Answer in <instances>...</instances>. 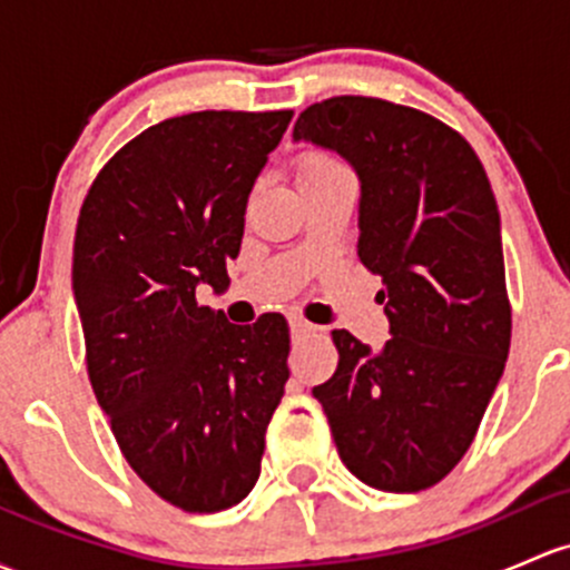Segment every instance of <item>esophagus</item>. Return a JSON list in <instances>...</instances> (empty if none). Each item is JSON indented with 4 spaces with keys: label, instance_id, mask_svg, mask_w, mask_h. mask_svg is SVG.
Here are the masks:
<instances>
[{
    "label": "esophagus",
    "instance_id": "1",
    "mask_svg": "<svg viewBox=\"0 0 570 570\" xmlns=\"http://www.w3.org/2000/svg\"><path fill=\"white\" fill-rule=\"evenodd\" d=\"M289 325H292V333H295V335H311V333L320 331V327L311 325V322L303 320V316H292Z\"/></svg>",
    "mask_w": 570,
    "mask_h": 570
}]
</instances>
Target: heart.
<instances>
[{
  "label": "heart",
  "instance_id": "b5f03b06",
  "mask_svg": "<svg viewBox=\"0 0 570 570\" xmlns=\"http://www.w3.org/2000/svg\"><path fill=\"white\" fill-rule=\"evenodd\" d=\"M333 164H338V160H335L331 153H322V149H308V153H303L301 160H297V177L308 175V171H320V169H325V166H333Z\"/></svg>",
  "mask_w": 570,
  "mask_h": 570
}]
</instances>
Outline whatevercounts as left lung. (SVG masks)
Returning <instances> with one entry per match:
<instances>
[{
    "label": "left lung",
    "instance_id": "left-lung-1",
    "mask_svg": "<svg viewBox=\"0 0 570 570\" xmlns=\"http://www.w3.org/2000/svg\"><path fill=\"white\" fill-rule=\"evenodd\" d=\"M292 136L355 166L357 256L385 284L393 333L371 350L333 331L338 368L314 395L352 475L382 491H423L472 445L511 350L489 177L459 130L391 100H322Z\"/></svg>",
    "mask_w": 570,
    "mask_h": 570
}]
</instances>
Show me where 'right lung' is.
I'll return each instance as SVG.
<instances>
[{"label":"right lung","mask_w":570,"mask_h":570,"mask_svg":"<svg viewBox=\"0 0 570 570\" xmlns=\"http://www.w3.org/2000/svg\"><path fill=\"white\" fill-rule=\"evenodd\" d=\"M292 111H194L141 130L79 213L73 292L87 374L125 461L188 513L237 505L259 478L289 380V325H232L196 301L224 289L248 194Z\"/></svg>","instance_id":"1"}]
</instances>
